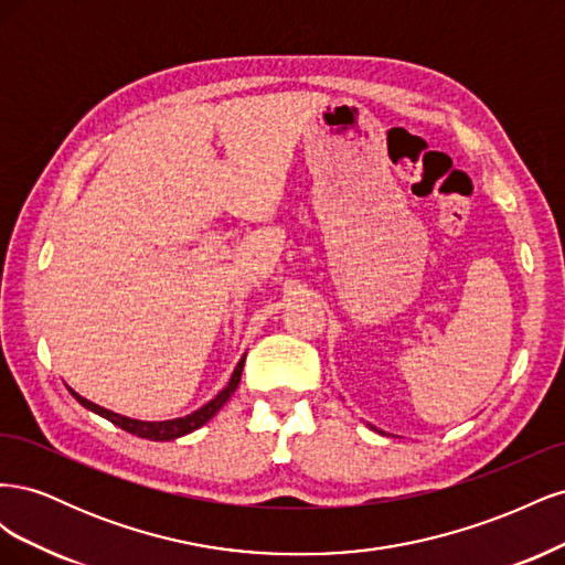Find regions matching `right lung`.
Segmentation results:
<instances>
[{"label":"right lung","instance_id":"obj_1","mask_svg":"<svg viewBox=\"0 0 565 565\" xmlns=\"http://www.w3.org/2000/svg\"><path fill=\"white\" fill-rule=\"evenodd\" d=\"M243 365H245V358H243L241 363H237V367H235V372H233V377H231L228 386H226L224 391H221L216 398H212L207 405H202L200 409H195L193 415H185V417H179V419H169V422H139V419H129V417H122V415H117V413H110V409H106V407L94 405L92 401L77 396L75 391H71V393H73L77 403H82L84 407L92 409V413H96V415H100V417H106L108 422H113L115 426H119V429H125V431H129V434H134V436L148 438V440H174V438H179V436H185V434H191V431L200 429V426H202L204 422H210V419L218 413V409L224 407V403L233 396V391L237 388V384H241Z\"/></svg>","mask_w":565,"mask_h":565}]
</instances>
